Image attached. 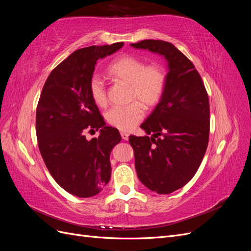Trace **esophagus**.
Instances as JSON below:
<instances>
[{
    "mask_svg": "<svg viewBox=\"0 0 251 251\" xmlns=\"http://www.w3.org/2000/svg\"><path fill=\"white\" fill-rule=\"evenodd\" d=\"M120 135H121V138H123L124 140H127V139H128V133H126V132H121Z\"/></svg>",
    "mask_w": 251,
    "mask_h": 251,
    "instance_id": "1",
    "label": "esophagus"
}]
</instances>
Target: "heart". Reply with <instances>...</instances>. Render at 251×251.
<instances>
[{
	"label": "heart",
	"instance_id": "b5f03b06",
	"mask_svg": "<svg viewBox=\"0 0 251 251\" xmlns=\"http://www.w3.org/2000/svg\"><path fill=\"white\" fill-rule=\"evenodd\" d=\"M108 73L114 79L123 80L130 85L128 98L138 100L148 107L155 105L163 93L165 75L162 68L158 65L146 66L141 59L131 55L116 58L108 67ZM89 92L93 101L104 107L108 102L107 88L103 79L98 74H93L89 81ZM143 105L134 101L124 107L111 108L107 114L108 123L119 130L128 131L144 117Z\"/></svg>",
	"mask_w": 251,
	"mask_h": 251
}]
</instances>
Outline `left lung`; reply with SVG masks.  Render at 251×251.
<instances>
[{
  "mask_svg": "<svg viewBox=\"0 0 251 251\" xmlns=\"http://www.w3.org/2000/svg\"><path fill=\"white\" fill-rule=\"evenodd\" d=\"M131 46L156 53L168 63L160 100L140 126L147 135L128 137L141 183L151 192L168 195L192 180L206 151L208 95L193 63L173 44L144 40Z\"/></svg>",
  "mask_w": 251,
  "mask_h": 251,
  "instance_id": "left-lung-1",
  "label": "left lung"
}]
</instances>
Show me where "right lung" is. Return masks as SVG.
<instances>
[{"label":"right lung","instance_id":"right-lung-1","mask_svg":"<svg viewBox=\"0 0 251 251\" xmlns=\"http://www.w3.org/2000/svg\"><path fill=\"white\" fill-rule=\"evenodd\" d=\"M123 46L115 43L74 51L50 73L36 108L44 162L57 184L79 198L100 193L111 178V151L121 136L117 128L105 126L90 96L89 81L97 60ZM87 129H100L99 138L87 141Z\"/></svg>","mask_w":251,"mask_h":251}]
</instances>
